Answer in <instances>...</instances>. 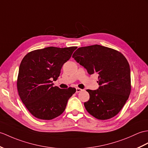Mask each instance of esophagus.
<instances>
[{
    "instance_id": "obj_1",
    "label": "esophagus",
    "mask_w": 148,
    "mask_h": 148,
    "mask_svg": "<svg viewBox=\"0 0 148 148\" xmlns=\"http://www.w3.org/2000/svg\"><path fill=\"white\" fill-rule=\"evenodd\" d=\"M82 89L79 88H76V92H79L81 91H82Z\"/></svg>"
}]
</instances>
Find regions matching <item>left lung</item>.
<instances>
[{"mask_svg":"<svg viewBox=\"0 0 148 148\" xmlns=\"http://www.w3.org/2000/svg\"><path fill=\"white\" fill-rule=\"evenodd\" d=\"M73 57L89 74H98L97 90H87L90 99L84 105L88 112L99 120H107L124 106L131 91L130 70L123 55L99 45L80 47Z\"/></svg>","mask_w":148,"mask_h":148,"instance_id":"1","label":"left lung"}]
</instances>
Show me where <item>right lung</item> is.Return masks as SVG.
<instances>
[{
  "mask_svg": "<svg viewBox=\"0 0 148 148\" xmlns=\"http://www.w3.org/2000/svg\"><path fill=\"white\" fill-rule=\"evenodd\" d=\"M77 47H50L30 51L21 62L17 88L22 102L36 118L51 120L66 109L68 99L75 88L53 86L64 63L69 60Z\"/></svg>",
  "mask_w": 148,
  "mask_h": 148,
  "instance_id": "add662e5",
  "label": "right lung"
}]
</instances>
